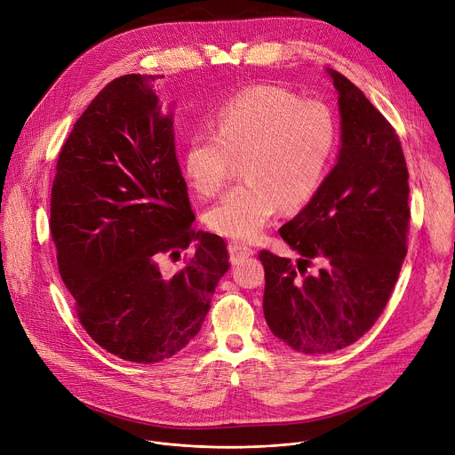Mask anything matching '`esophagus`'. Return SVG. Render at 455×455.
<instances>
[{
	"mask_svg": "<svg viewBox=\"0 0 455 455\" xmlns=\"http://www.w3.org/2000/svg\"><path fill=\"white\" fill-rule=\"evenodd\" d=\"M228 251H230V261H232V265H237V263L244 261V259H248V257L253 255V250H251L250 246L241 244V243H237V241L228 243Z\"/></svg>",
	"mask_w": 455,
	"mask_h": 455,
	"instance_id": "obj_1",
	"label": "esophagus"
}]
</instances>
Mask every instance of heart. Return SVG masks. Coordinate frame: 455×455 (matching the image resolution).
Masks as SVG:
<instances>
[{"instance_id":"obj_1","label":"heart","mask_w":455,"mask_h":455,"mask_svg":"<svg viewBox=\"0 0 455 455\" xmlns=\"http://www.w3.org/2000/svg\"><path fill=\"white\" fill-rule=\"evenodd\" d=\"M216 132L194 133L183 153V172L200 196H214L243 158V183L207 212L220 235L251 241L281 211L307 205L333 160L339 125L320 100L259 84L228 99L216 113Z\"/></svg>"}]
</instances>
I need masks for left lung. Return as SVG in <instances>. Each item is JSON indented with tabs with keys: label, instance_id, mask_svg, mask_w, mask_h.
I'll return each instance as SVG.
<instances>
[{
	"label": "left lung",
	"instance_id": "1",
	"mask_svg": "<svg viewBox=\"0 0 455 455\" xmlns=\"http://www.w3.org/2000/svg\"><path fill=\"white\" fill-rule=\"evenodd\" d=\"M326 72L342 122L337 165L279 230L299 261L259 251L268 328L304 355L344 349L374 326L398 281L411 221L409 171L395 127L349 79ZM315 260L323 268L307 275Z\"/></svg>",
	"mask_w": 455,
	"mask_h": 455
}]
</instances>
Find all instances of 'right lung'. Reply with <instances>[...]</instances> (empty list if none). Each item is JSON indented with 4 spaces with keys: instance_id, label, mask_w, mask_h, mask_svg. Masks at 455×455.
I'll list each match as a JSON object with an SVG mask.
<instances>
[{
    "instance_id": "1",
    "label": "right lung",
    "mask_w": 455,
    "mask_h": 455,
    "mask_svg": "<svg viewBox=\"0 0 455 455\" xmlns=\"http://www.w3.org/2000/svg\"><path fill=\"white\" fill-rule=\"evenodd\" d=\"M158 77L122 76L102 88L59 153L50 202L59 274L81 326L137 363L171 358L198 335L230 268L225 241L192 228ZM188 245V267L164 276L159 257Z\"/></svg>"
}]
</instances>
